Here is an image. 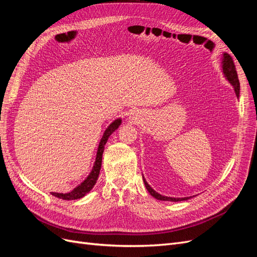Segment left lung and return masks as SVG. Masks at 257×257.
I'll use <instances>...</instances> for the list:
<instances>
[{"mask_svg":"<svg viewBox=\"0 0 257 257\" xmlns=\"http://www.w3.org/2000/svg\"><path fill=\"white\" fill-rule=\"evenodd\" d=\"M222 69H223L224 76L226 77V79L229 81V83L232 85V87H234V90H235V93H236L237 97H239V94H240V83H239L238 75H237V72H236V67H235L234 61H232L231 57L226 52H224L223 53V57H222ZM143 179H144V182H145L146 189L148 190V192H149L154 198H157L159 200L181 201V200H188L189 198H191V197H183V198L177 197V198H175V197H168V196L161 195V194H159L158 192H155L151 188V186L148 184V182L146 181V179L144 177H143Z\"/></svg>","mask_w":257,"mask_h":257,"instance_id":"obj_1","label":"left lung"}]
</instances>
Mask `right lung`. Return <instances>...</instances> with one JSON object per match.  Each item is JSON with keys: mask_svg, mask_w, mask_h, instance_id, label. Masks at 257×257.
<instances>
[{"mask_svg": "<svg viewBox=\"0 0 257 257\" xmlns=\"http://www.w3.org/2000/svg\"><path fill=\"white\" fill-rule=\"evenodd\" d=\"M121 124V119H116L114 120L109 126H108L105 131V133L100 139V143L98 145V149H97V153H96V159L94 162V166L92 168V172L90 173V175L87 177L85 180L79 184L78 186L71 191L69 193H56V192H51V195L56 196L58 198L61 199H65V200H74V199H79L81 197H83L85 194H88L92 189L93 186L95 185L96 180L99 175V170H100V166H102V158H103V152L105 149V145L108 141V138L113 133V132L120 126Z\"/></svg>", "mask_w": 257, "mask_h": 257, "instance_id": "add662e5", "label": "right lung"}]
</instances>
